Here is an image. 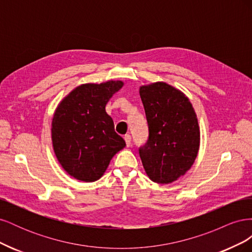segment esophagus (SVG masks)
I'll return each instance as SVG.
<instances>
[{
	"label": "esophagus",
	"instance_id": "34e87169",
	"mask_svg": "<svg viewBox=\"0 0 252 252\" xmlns=\"http://www.w3.org/2000/svg\"><path fill=\"white\" fill-rule=\"evenodd\" d=\"M124 139H125L127 147L130 146V145H131V136H130V134H126V135L124 136Z\"/></svg>",
	"mask_w": 252,
	"mask_h": 252
}]
</instances>
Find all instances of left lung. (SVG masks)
<instances>
[{
    "mask_svg": "<svg viewBox=\"0 0 252 252\" xmlns=\"http://www.w3.org/2000/svg\"><path fill=\"white\" fill-rule=\"evenodd\" d=\"M148 140L139 154L151 181L169 184L191 168L200 147V127L189 98L164 82L140 87Z\"/></svg>",
    "mask_w": 252,
    "mask_h": 252,
    "instance_id": "obj_1",
    "label": "left lung"
}]
</instances>
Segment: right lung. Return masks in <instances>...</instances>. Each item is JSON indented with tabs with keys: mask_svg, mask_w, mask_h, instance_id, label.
I'll return each mask as SVG.
<instances>
[{
	"mask_svg": "<svg viewBox=\"0 0 252 252\" xmlns=\"http://www.w3.org/2000/svg\"><path fill=\"white\" fill-rule=\"evenodd\" d=\"M122 81L83 84L63 98L53 114L52 146L59 163L74 179L94 182L126 146L105 110Z\"/></svg>",
	"mask_w": 252,
	"mask_h": 252,
	"instance_id": "add662e5",
	"label": "right lung"
}]
</instances>
